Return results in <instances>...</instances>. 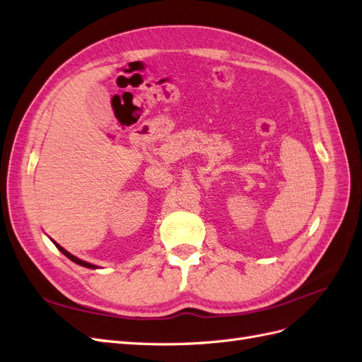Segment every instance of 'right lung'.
Here are the masks:
<instances>
[{"instance_id":"add662e5","label":"right lung","mask_w":362,"mask_h":362,"mask_svg":"<svg viewBox=\"0 0 362 362\" xmlns=\"http://www.w3.org/2000/svg\"><path fill=\"white\" fill-rule=\"evenodd\" d=\"M54 244H56V243H54ZM56 247H57V249H59L62 253H64L66 257H69V259H71L72 262H76V264H78V265H81V267H86V268H97L95 265H92V264H89V262H85V261H81V259H78V257H76V256H72V255L68 253L65 249H62L60 245L56 244Z\"/></svg>"}]
</instances>
